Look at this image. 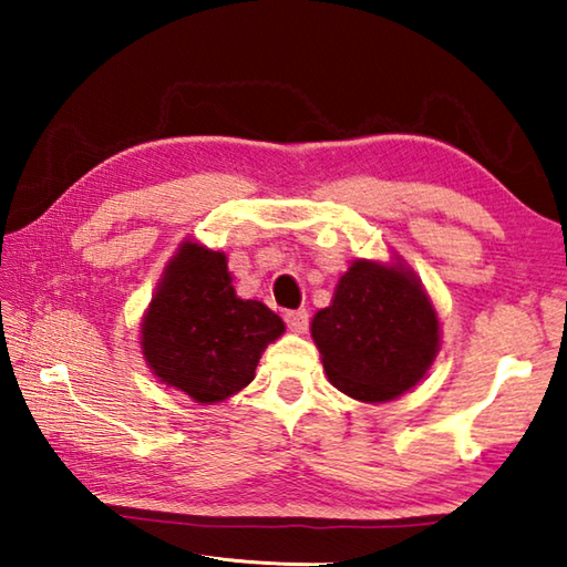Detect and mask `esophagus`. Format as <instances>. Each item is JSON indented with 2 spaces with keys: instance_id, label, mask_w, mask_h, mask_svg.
<instances>
[{
  "instance_id": "esophagus-1",
  "label": "esophagus",
  "mask_w": 567,
  "mask_h": 567,
  "mask_svg": "<svg viewBox=\"0 0 567 567\" xmlns=\"http://www.w3.org/2000/svg\"><path fill=\"white\" fill-rule=\"evenodd\" d=\"M285 322L292 332H305L307 324H310V315H307V310H290L285 312Z\"/></svg>"
}]
</instances>
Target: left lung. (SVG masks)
I'll return each mask as SVG.
<instances>
[{"instance_id": "8db88e82", "label": "left lung", "mask_w": 567, "mask_h": 567, "mask_svg": "<svg viewBox=\"0 0 567 567\" xmlns=\"http://www.w3.org/2000/svg\"><path fill=\"white\" fill-rule=\"evenodd\" d=\"M310 330L332 385L362 402L415 388L440 350L435 307L402 262L354 260Z\"/></svg>"}]
</instances>
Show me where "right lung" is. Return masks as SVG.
I'll return each mask as SVG.
<instances>
[{
	"label": "right lung",
	"instance_id": "1",
	"mask_svg": "<svg viewBox=\"0 0 567 567\" xmlns=\"http://www.w3.org/2000/svg\"><path fill=\"white\" fill-rule=\"evenodd\" d=\"M282 332L270 307L237 297L225 252L187 239L142 318V354L159 382L213 405L252 382Z\"/></svg>",
	"mask_w": 567,
	"mask_h": 567
}]
</instances>
